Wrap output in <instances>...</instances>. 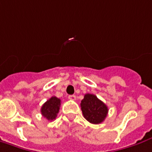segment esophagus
I'll list each match as a JSON object with an SVG mask.
<instances>
[{"label":"esophagus","instance_id":"34e87169","mask_svg":"<svg viewBox=\"0 0 152 152\" xmlns=\"http://www.w3.org/2000/svg\"><path fill=\"white\" fill-rule=\"evenodd\" d=\"M68 99L72 100V101H75L76 99V96L75 95H70V96H68Z\"/></svg>","mask_w":152,"mask_h":152}]
</instances>
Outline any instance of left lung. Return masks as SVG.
I'll use <instances>...</instances> for the list:
<instances>
[{
	"label": "left lung",
	"mask_w": 152,
	"mask_h": 152,
	"mask_svg": "<svg viewBox=\"0 0 152 152\" xmlns=\"http://www.w3.org/2000/svg\"><path fill=\"white\" fill-rule=\"evenodd\" d=\"M83 115L90 123L100 124L106 119L108 108L106 105L93 94H86L80 102Z\"/></svg>",
	"instance_id": "1"
}]
</instances>
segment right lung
Segmentation results:
<instances>
[{"label":"right lung","instance_id":"obj_1","mask_svg":"<svg viewBox=\"0 0 152 152\" xmlns=\"http://www.w3.org/2000/svg\"><path fill=\"white\" fill-rule=\"evenodd\" d=\"M61 106V100L56 96L50 97L41 106V115L48 121H53L57 116Z\"/></svg>","mask_w":152,"mask_h":152}]
</instances>
